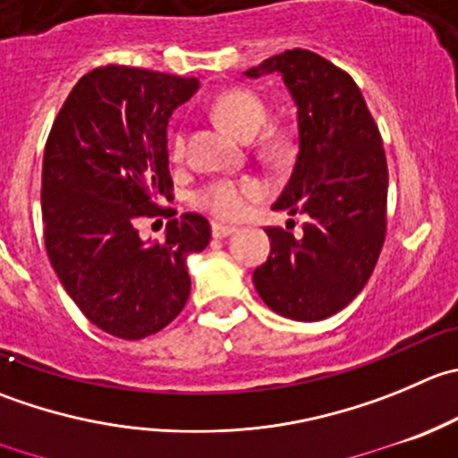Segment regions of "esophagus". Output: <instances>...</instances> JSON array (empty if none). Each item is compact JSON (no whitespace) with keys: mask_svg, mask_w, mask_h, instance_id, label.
<instances>
[{"mask_svg":"<svg viewBox=\"0 0 458 458\" xmlns=\"http://www.w3.org/2000/svg\"><path fill=\"white\" fill-rule=\"evenodd\" d=\"M233 233H237V228L234 225H228V224H212V237L215 239H224V237H230Z\"/></svg>","mask_w":458,"mask_h":458,"instance_id":"obj_1","label":"esophagus"}]
</instances>
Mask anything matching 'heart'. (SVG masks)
<instances>
[{
	"label": "heart",
	"instance_id": "heart-1",
	"mask_svg": "<svg viewBox=\"0 0 458 458\" xmlns=\"http://www.w3.org/2000/svg\"><path fill=\"white\" fill-rule=\"evenodd\" d=\"M216 121L233 131L239 139H255L261 127L268 121L266 102L248 89H228L221 93L212 105ZM185 131L179 130L170 140L172 161H183L185 157ZM288 149V140L279 134L264 139V152L268 157H282ZM261 197V185L255 179H215L192 194V203L201 210L210 212L216 219H237L246 212L248 203Z\"/></svg>",
	"mask_w": 458,
	"mask_h": 458
}]
</instances>
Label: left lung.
I'll list each match as a JSON object with an SVG mask.
<instances>
[{"instance_id":"obj_1","label":"left lung","mask_w":458,"mask_h":458,"mask_svg":"<svg viewBox=\"0 0 458 458\" xmlns=\"http://www.w3.org/2000/svg\"><path fill=\"white\" fill-rule=\"evenodd\" d=\"M282 73L297 105L300 152L273 210L304 215L301 233L268 225L270 255L252 275L284 318L318 322L371 277L387 237V158L378 125L347 71L306 48L268 57L246 75ZM295 225V221H293Z\"/></svg>"}]
</instances>
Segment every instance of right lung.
I'll use <instances>...</instances> for the list:
<instances>
[{
	"mask_svg": "<svg viewBox=\"0 0 458 458\" xmlns=\"http://www.w3.org/2000/svg\"><path fill=\"white\" fill-rule=\"evenodd\" d=\"M197 89V78L98 66L71 89L44 148L48 259L84 318L123 340L154 335L183 310L185 259L210 243L194 212L173 216L163 242L135 230L143 216L176 215L157 203L174 197L167 123Z\"/></svg>",
	"mask_w": 458,
	"mask_h": 458,
	"instance_id": "obj_1",
	"label": "right lung"
}]
</instances>
